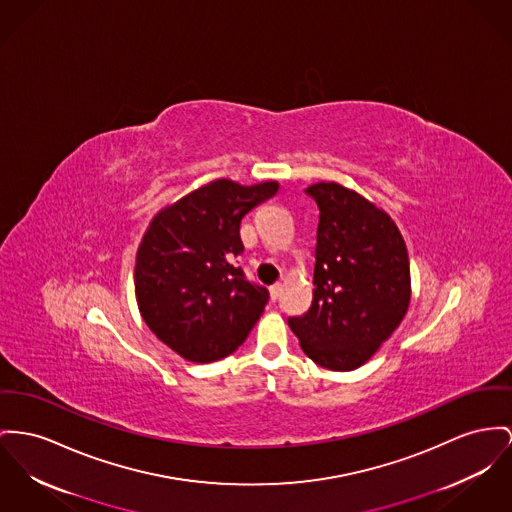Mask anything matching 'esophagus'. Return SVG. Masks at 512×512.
<instances>
[{
    "mask_svg": "<svg viewBox=\"0 0 512 512\" xmlns=\"http://www.w3.org/2000/svg\"><path fill=\"white\" fill-rule=\"evenodd\" d=\"M279 295H281V283H273L272 287H270V297H272V301H277Z\"/></svg>",
    "mask_w": 512,
    "mask_h": 512,
    "instance_id": "esophagus-1",
    "label": "esophagus"
}]
</instances>
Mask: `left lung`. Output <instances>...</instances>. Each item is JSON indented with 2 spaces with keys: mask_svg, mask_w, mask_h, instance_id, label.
<instances>
[{
  "mask_svg": "<svg viewBox=\"0 0 512 512\" xmlns=\"http://www.w3.org/2000/svg\"><path fill=\"white\" fill-rule=\"evenodd\" d=\"M307 194L320 209L314 291L289 328L316 365L353 371L408 312V248L390 215L361 194L338 182L312 184Z\"/></svg>",
  "mask_w": 512,
  "mask_h": 512,
  "instance_id": "1",
  "label": "left lung"
}]
</instances>
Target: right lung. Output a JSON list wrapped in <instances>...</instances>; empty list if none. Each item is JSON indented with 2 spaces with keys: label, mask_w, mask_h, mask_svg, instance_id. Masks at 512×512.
Returning <instances> with one entry per match:
<instances>
[{
  "label": "right lung",
  "mask_w": 512,
  "mask_h": 512,
  "mask_svg": "<svg viewBox=\"0 0 512 512\" xmlns=\"http://www.w3.org/2000/svg\"><path fill=\"white\" fill-rule=\"evenodd\" d=\"M277 182L242 186L219 178L161 209L137 248L136 299L149 330L192 363L231 355L270 299L233 258L240 221L270 200Z\"/></svg>",
  "instance_id": "right-lung-1"
}]
</instances>
